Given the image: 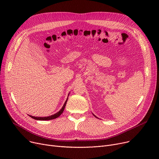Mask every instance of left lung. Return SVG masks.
Instances as JSON below:
<instances>
[{"label":"left lung","mask_w":159,"mask_h":159,"mask_svg":"<svg viewBox=\"0 0 159 159\" xmlns=\"http://www.w3.org/2000/svg\"><path fill=\"white\" fill-rule=\"evenodd\" d=\"M94 116H95V115H94Z\"/></svg>","instance_id":"1"}]
</instances>
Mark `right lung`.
Here are the masks:
<instances>
[{"mask_svg": "<svg viewBox=\"0 0 159 159\" xmlns=\"http://www.w3.org/2000/svg\"><path fill=\"white\" fill-rule=\"evenodd\" d=\"M68 98H67V100L66 101L64 106H62V109L58 111L57 113H56L55 114L53 115H51V116H46V117H37V116H31V115H29L30 117H31L32 119H34L35 120H52V119H56L57 117H58L62 113V112L64 111V107L66 106V102H67V101H68Z\"/></svg>", "mask_w": 159, "mask_h": 159, "instance_id": "add662e5", "label": "right lung"}]
</instances>
